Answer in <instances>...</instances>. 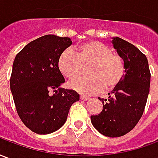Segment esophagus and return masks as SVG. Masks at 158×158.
Segmentation results:
<instances>
[{
    "instance_id": "esophagus-1",
    "label": "esophagus",
    "mask_w": 158,
    "mask_h": 158,
    "mask_svg": "<svg viewBox=\"0 0 158 158\" xmlns=\"http://www.w3.org/2000/svg\"><path fill=\"white\" fill-rule=\"evenodd\" d=\"M89 98V97H87V96H80V100H82V101H88Z\"/></svg>"
}]
</instances>
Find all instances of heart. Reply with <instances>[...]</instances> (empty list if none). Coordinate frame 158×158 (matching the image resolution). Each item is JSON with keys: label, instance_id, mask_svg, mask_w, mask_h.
Returning <instances> with one entry per match:
<instances>
[{"label": "heart", "instance_id": "b5f03b06", "mask_svg": "<svg viewBox=\"0 0 158 158\" xmlns=\"http://www.w3.org/2000/svg\"><path fill=\"white\" fill-rule=\"evenodd\" d=\"M89 77L73 79L69 86L76 91L91 96L105 90L115 89L125 75V63L120 56L99 41H88L79 45L75 52L66 49L58 59V69L62 74L71 79L79 76L83 66L89 65Z\"/></svg>", "mask_w": 158, "mask_h": 158}]
</instances>
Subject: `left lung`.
I'll return each instance as SVG.
<instances>
[{"instance_id": "left-lung-1", "label": "left lung", "mask_w": 158, "mask_h": 158, "mask_svg": "<svg viewBox=\"0 0 158 158\" xmlns=\"http://www.w3.org/2000/svg\"><path fill=\"white\" fill-rule=\"evenodd\" d=\"M113 45L125 63V75L122 82L101 99L102 111L91 115L93 126L102 135L120 137L131 131L142 117L148 97L151 73L147 58L139 49L124 40L113 38Z\"/></svg>"}]
</instances>
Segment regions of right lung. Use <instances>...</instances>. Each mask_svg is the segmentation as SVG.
<instances>
[{"label":"right lung","instance_id":"1","mask_svg":"<svg viewBox=\"0 0 158 158\" xmlns=\"http://www.w3.org/2000/svg\"><path fill=\"white\" fill-rule=\"evenodd\" d=\"M71 45L69 37L46 35L26 45L14 59L10 88L17 113L36 134L47 135L60 129L69 108L79 100L76 91L61 88L65 79L58 59Z\"/></svg>","mask_w":158,"mask_h":158}]
</instances>
